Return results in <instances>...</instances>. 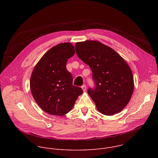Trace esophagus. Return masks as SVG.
I'll return each mask as SVG.
<instances>
[{
  "mask_svg": "<svg viewBox=\"0 0 158 158\" xmlns=\"http://www.w3.org/2000/svg\"><path fill=\"white\" fill-rule=\"evenodd\" d=\"M82 90H83V91L85 92V91H86V85H83L82 86Z\"/></svg>",
  "mask_w": 158,
  "mask_h": 158,
  "instance_id": "obj_1",
  "label": "esophagus"
}]
</instances>
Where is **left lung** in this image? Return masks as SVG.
<instances>
[{
  "mask_svg": "<svg viewBox=\"0 0 158 158\" xmlns=\"http://www.w3.org/2000/svg\"><path fill=\"white\" fill-rule=\"evenodd\" d=\"M79 58L93 72L96 88L88 89L97 109L112 116L128 104L134 91V79L130 67L114 49L99 41L85 40L75 45Z\"/></svg>",
  "mask_w": 158,
  "mask_h": 158,
  "instance_id": "obj_1",
  "label": "left lung"
}]
</instances>
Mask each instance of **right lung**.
<instances>
[{
	"mask_svg": "<svg viewBox=\"0 0 158 158\" xmlns=\"http://www.w3.org/2000/svg\"><path fill=\"white\" fill-rule=\"evenodd\" d=\"M74 54L71 43L59 44L45 53L33 69L30 81L32 96L49 114L68 113L83 93L81 87L73 85V76L66 69L67 60Z\"/></svg>",
	"mask_w": 158,
	"mask_h": 158,
	"instance_id": "right-lung-1",
	"label": "right lung"
}]
</instances>
